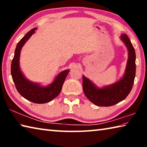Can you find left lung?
Segmentation results:
<instances>
[{
  "label": "left lung",
  "mask_w": 147,
  "mask_h": 147,
  "mask_svg": "<svg viewBox=\"0 0 147 147\" xmlns=\"http://www.w3.org/2000/svg\"><path fill=\"white\" fill-rule=\"evenodd\" d=\"M121 38L128 51V59L125 74L115 84L104 88H97L88 78L83 76V90L84 94L91 102L98 106H111L126 98L132 89L136 76V52L130 39L126 34Z\"/></svg>",
  "instance_id": "obj_1"
}]
</instances>
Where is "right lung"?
Here are the masks:
<instances>
[{"label":"right lung","mask_w":147,"mask_h":147,"mask_svg":"<svg viewBox=\"0 0 147 147\" xmlns=\"http://www.w3.org/2000/svg\"><path fill=\"white\" fill-rule=\"evenodd\" d=\"M36 29L33 28L27 32L17 43L11 65V74L17 90L22 96L34 103L44 104L51 101L59 94L69 70L61 72L53 82L47 87H41L30 82L24 76L19 67L20 53L24 44L35 33Z\"/></svg>","instance_id":"right-lung-1"}]
</instances>
